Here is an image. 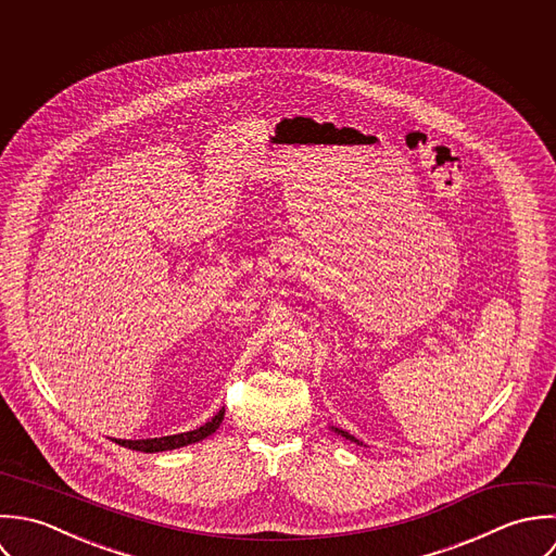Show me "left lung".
Wrapping results in <instances>:
<instances>
[{
    "mask_svg": "<svg viewBox=\"0 0 556 556\" xmlns=\"http://www.w3.org/2000/svg\"><path fill=\"white\" fill-rule=\"evenodd\" d=\"M334 432H337V434H339V437H343V439H345V441H350V443H356V444H363V443H358V441H356V439H354V437H352V434H348V432H345V430H339V428H333Z\"/></svg>",
    "mask_w": 556,
    "mask_h": 556,
    "instance_id": "obj_1",
    "label": "left lung"
}]
</instances>
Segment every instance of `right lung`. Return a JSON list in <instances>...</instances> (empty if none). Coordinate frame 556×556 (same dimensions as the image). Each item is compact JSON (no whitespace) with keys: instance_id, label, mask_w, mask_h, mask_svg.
I'll return each instance as SVG.
<instances>
[{"instance_id":"add662e5","label":"right lung","mask_w":556,"mask_h":556,"mask_svg":"<svg viewBox=\"0 0 556 556\" xmlns=\"http://www.w3.org/2000/svg\"><path fill=\"white\" fill-rule=\"evenodd\" d=\"M223 417H225V408H222L211 421H206L202 428L191 430V432H182V434H174V437H161V439H143V441H122L117 439L115 443L122 446H128L132 451H143V453H156V451H169V448H180L187 444L200 443L204 439H208L211 434H215L222 426Z\"/></svg>"}]
</instances>
